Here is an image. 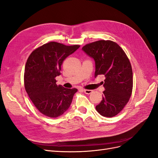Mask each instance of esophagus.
<instances>
[{"mask_svg": "<svg viewBox=\"0 0 158 158\" xmlns=\"http://www.w3.org/2000/svg\"><path fill=\"white\" fill-rule=\"evenodd\" d=\"M83 91L85 94H91V93L93 92V91H91V90H87V89H83Z\"/></svg>", "mask_w": 158, "mask_h": 158, "instance_id": "esophagus-1", "label": "esophagus"}]
</instances>
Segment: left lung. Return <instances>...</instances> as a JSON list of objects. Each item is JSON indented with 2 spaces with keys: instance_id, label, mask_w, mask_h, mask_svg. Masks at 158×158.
Returning a JSON list of instances; mask_svg holds the SVG:
<instances>
[{
  "instance_id": "obj_1",
  "label": "left lung",
  "mask_w": 158,
  "mask_h": 158,
  "mask_svg": "<svg viewBox=\"0 0 158 158\" xmlns=\"http://www.w3.org/2000/svg\"><path fill=\"white\" fill-rule=\"evenodd\" d=\"M82 50L95 62L94 77L104 75L105 91L96 110L105 117L118 114L127 104L133 87L132 66L118 44L110 40H99L85 45Z\"/></svg>"
}]
</instances>
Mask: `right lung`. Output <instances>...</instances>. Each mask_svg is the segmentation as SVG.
I'll return each mask as SVG.
<instances>
[{
    "mask_svg": "<svg viewBox=\"0 0 158 158\" xmlns=\"http://www.w3.org/2000/svg\"><path fill=\"white\" fill-rule=\"evenodd\" d=\"M79 47L51 42L35 49L27 60L26 91L36 109L45 116L57 118L69 108L77 89L57 85L55 78L61 75L63 61Z\"/></svg>",
    "mask_w": 158,
    "mask_h": 158,
    "instance_id": "1",
    "label": "right lung"
}]
</instances>
